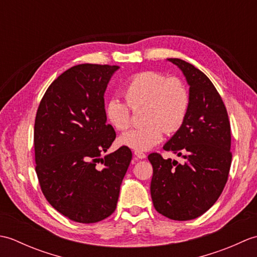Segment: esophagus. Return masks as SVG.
<instances>
[{
    "label": "esophagus",
    "instance_id": "obj_1",
    "mask_svg": "<svg viewBox=\"0 0 257 257\" xmlns=\"http://www.w3.org/2000/svg\"><path fill=\"white\" fill-rule=\"evenodd\" d=\"M135 156L139 158V159H145L146 154H144L143 151H135Z\"/></svg>",
    "mask_w": 257,
    "mask_h": 257
}]
</instances>
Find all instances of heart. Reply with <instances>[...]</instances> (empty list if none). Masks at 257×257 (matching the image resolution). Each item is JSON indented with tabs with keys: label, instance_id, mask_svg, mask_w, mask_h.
<instances>
[{
	"label": "heart",
	"instance_id": "b5f03b06",
	"mask_svg": "<svg viewBox=\"0 0 257 257\" xmlns=\"http://www.w3.org/2000/svg\"><path fill=\"white\" fill-rule=\"evenodd\" d=\"M125 104L117 97L105 103V116L114 129L124 130L130 124V108L145 106L144 127L133 128L118 139L120 146L135 151H147L161 143L163 133H174L181 127L190 105L189 91L182 80L158 72H141L124 84Z\"/></svg>",
	"mask_w": 257,
	"mask_h": 257
}]
</instances>
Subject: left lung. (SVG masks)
<instances>
[{"instance_id": "8db88e82", "label": "left lung", "mask_w": 257, "mask_h": 257, "mask_svg": "<svg viewBox=\"0 0 257 257\" xmlns=\"http://www.w3.org/2000/svg\"><path fill=\"white\" fill-rule=\"evenodd\" d=\"M168 61L187 79L190 105L182 125L163 149L182 156L185 162L150 154V192L160 214L188 221L209 210L225 187L232 161L231 125L224 102L207 76L180 58Z\"/></svg>"}]
</instances>
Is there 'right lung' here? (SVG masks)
<instances>
[{"label":"right lung","instance_id":"1","mask_svg":"<svg viewBox=\"0 0 257 257\" xmlns=\"http://www.w3.org/2000/svg\"><path fill=\"white\" fill-rule=\"evenodd\" d=\"M119 66L80 64L53 81L34 124L36 174L50 204L69 220L96 223L116 210L132 150L109 149L116 133L107 123L103 95ZM100 162L102 166H97Z\"/></svg>","mask_w":257,"mask_h":257}]
</instances>
